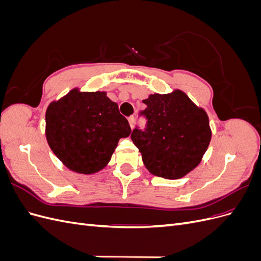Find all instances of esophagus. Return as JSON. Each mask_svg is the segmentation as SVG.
Returning a JSON list of instances; mask_svg holds the SVG:
<instances>
[{"instance_id":"esophagus-1","label":"esophagus","mask_w":261,"mask_h":261,"mask_svg":"<svg viewBox=\"0 0 261 261\" xmlns=\"http://www.w3.org/2000/svg\"><path fill=\"white\" fill-rule=\"evenodd\" d=\"M128 122H129L130 127H132V128H134V126H135V117H134V116H130V117L128 118Z\"/></svg>"}]
</instances>
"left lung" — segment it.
Returning a JSON list of instances; mask_svg holds the SVG:
<instances>
[{
  "label": "left lung",
  "instance_id": "1",
  "mask_svg": "<svg viewBox=\"0 0 261 261\" xmlns=\"http://www.w3.org/2000/svg\"><path fill=\"white\" fill-rule=\"evenodd\" d=\"M139 113L147 123L136 127L130 138L139 149L148 171L153 175L177 179L194 170L211 140L207 113L183 91L150 94Z\"/></svg>",
  "mask_w": 261,
  "mask_h": 261
}]
</instances>
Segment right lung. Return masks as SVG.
Segmentation results:
<instances>
[{"label":"right lung","mask_w":261,"mask_h":261,"mask_svg":"<svg viewBox=\"0 0 261 261\" xmlns=\"http://www.w3.org/2000/svg\"><path fill=\"white\" fill-rule=\"evenodd\" d=\"M128 121L106 92L69 91L46 109L45 136L66 168L82 174L103 169L121 138L130 135Z\"/></svg>","instance_id":"obj_1"}]
</instances>
